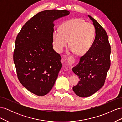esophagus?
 <instances>
[{"mask_svg":"<svg viewBox=\"0 0 122 122\" xmlns=\"http://www.w3.org/2000/svg\"><path fill=\"white\" fill-rule=\"evenodd\" d=\"M67 61L68 64L70 66H71L73 64H74L75 62V59L74 58H72V57H69V58L67 59V60H65V59H62V62H65V61Z\"/></svg>","mask_w":122,"mask_h":122,"instance_id":"34e87169","label":"esophagus"}]
</instances>
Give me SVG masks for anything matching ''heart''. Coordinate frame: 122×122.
Masks as SVG:
<instances>
[{
  "label": "heart",
  "mask_w": 122,
  "mask_h": 122,
  "mask_svg": "<svg viewBox=\"0 0 122 122\" xmlns=\"http://www.w3.org/2000/svg\"><path fill=\"white\" fill-rule=\"evenodd\" d=\"M95 36L94 26L81 18H74L62 23L60 29L52 32L55 49L61 52L69 45L70 51L77 55L87 53L93 44Z\"/></svg>",
  "instance_id": "b5f03b06"
}]
</instances>
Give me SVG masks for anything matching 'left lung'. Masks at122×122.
I'll list each match as a JSON object with an SVG mask.
<instances>
[{"label":"left lung","instance_id":"obj_1","mask_svg":"<svg viewBox=\"0 0 122 122\" xmlns=\"http://www.w3.org/2000/svg\"><path fill=\"white\" fill-rule=\"evenodd\" d=\"M88 16L93 22L95 39L90 49L72 68L73 72L80 79L73 90L77 96L83 98L93 95L103 86L110 66L111 47L108 36L96 20Z\"/></svg>","mask_w":122,"mask_h":122}]
</instances>
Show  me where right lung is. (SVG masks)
Here are the masks:
<instances>
[{
	"label": "right lung",
	"instance_id": "1",
	"mask_svg": "<svg viewBox=\"0 0 122 122\" xmlns=\"http://www.w3.org/2000/svg\"><path fill=\"white\" fill-rule=\"evenodd\" d=\"M67 10H45L22 27L13 55L18 78L26 89L39 96L52 89L62 67L60 55L53 49V22L69 15Z\"/></svg>",
	"mask_w": 122,
	"mask_h": 122
}]
</instances>
